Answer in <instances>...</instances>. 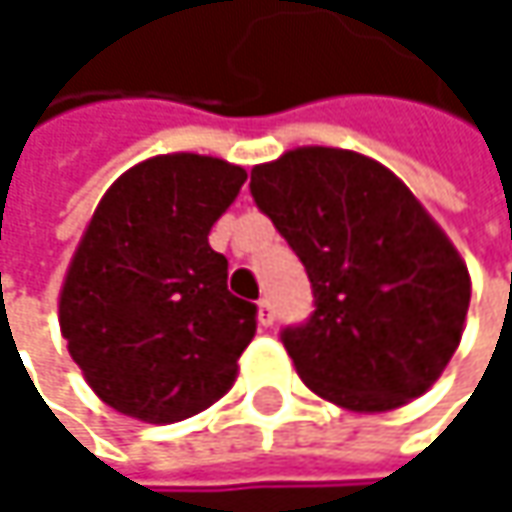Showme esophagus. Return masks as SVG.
Listing matches in <instances>:
<instances>
[{
    "label": "esophagus",
    "mask_w": 512,
    "mask_h": 512,
    "mask_svg": "<svg viewBox=\"0 0 512 512\" xmlns=\"http://www.w3.org/2000/svg\"><path fill=\"white\" fill-rule=\"evenodd\" d=\"M257 323H260V326H272V323H275V308H272L269 299H260V302H257Z\"/></svg>",
    "instance_id": "esophagus-1"
}]
</instances>
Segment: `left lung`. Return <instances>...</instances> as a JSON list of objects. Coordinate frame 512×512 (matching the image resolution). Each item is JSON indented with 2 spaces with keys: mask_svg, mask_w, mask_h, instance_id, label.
Instances as JSON below:
<instances>
[{
  "mask_svg": "<svg viewBox=\"0 0 512 512\" xmlns=\"http://www.w3.org/2000/svg\"><path fill=\"white\" fill-rule=\"evenodd\" d=\"M252 195L314 287L311 320L281 332L302 382L364 415L421 397L460 347L471 278L409 186L370 156L311 145L255 165Z\"/></svg>",
  "mask_w": 512,
  "mask_h": 512,
  "instance_id": "8db88e82",
  "label": "left lung"
}]
</instances>
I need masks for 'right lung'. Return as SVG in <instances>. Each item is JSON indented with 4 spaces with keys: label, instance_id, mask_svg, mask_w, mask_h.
<instances>
[{
    "label": "right lung",
    "instance_id": "add662e5",
    "mask_svg": "<svg viewBox=\"0 0 512 512\" xmlns=\"http://www.w3.org/2000/svg\"><path fill=\"white\" fill-rule=\"evenodd\" d=\"M243 183L246 168L219 156L162 154L100 198L58 293V326L115 412L174 424L231 391L257 308L228 290V260L207 234Z\"/></svg>",
    "mask_w": 512,
    "mask_h": 512
}]
</instances>
